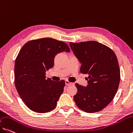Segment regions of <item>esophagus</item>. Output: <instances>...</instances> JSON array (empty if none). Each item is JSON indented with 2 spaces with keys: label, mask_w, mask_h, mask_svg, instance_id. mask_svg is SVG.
Returning <instances> with one entry per match:
<instances>
[{
  "label": "esophagus",
  "mask_w": 133,
  "mask_h": 133,
  "mask_svg": "<svg viewBox=\"0 0 133 133\" xmlns=\"http://www.w3.org/2000/svg\"><path fill=\"white\" fill-rule=\"evenodd\" d=\"M65 84H66V85H69L73 84V83L69 82V81H68V80H65Z\"/></svg>",
  "instance_id": "34e87169"
}]
</instances>
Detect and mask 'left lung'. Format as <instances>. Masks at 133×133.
Listing matches in <instances>:
<instances>
[{
	"label": "left lung",
	"instance_id": "left-lung-1",
	"mask_svg": "<svg viewBox=\"0 0 133 133\" xmlns=\"http://www.w3.org/2000/svg\"><path fill=\"white\" fill-rule=\"evenodd\" d=\"M81 62L80 72L88 74V85L75 84L74 100L79 109L88 113L102 111L113 100L119 87L120 69L116 55L109 47L95 41L69 43Z\"/></svg>",
	"mask_w": 133,
	"mask_h": 133
}]
</instances>
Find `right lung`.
<instances>
[{
	"instance_id": "obj_1",
	"label": "right lung",
	"mask_w": 133,
	"mask_h": 133,
	"mask_svg": "<svg viewBox=\"0 0 133 133\" xmlns=\"http://www.w3.org/2000/svg\"><path fill=\"white\" fill-rule=\"evenodd\" d=\"M70 52L64 42L52 38L29 41L15 59V85L20 97L29 109L38 113L54 109L65 85L64 80L46 79V72L54 65L59 53Z\"/></svg>"
}]
</instances>
